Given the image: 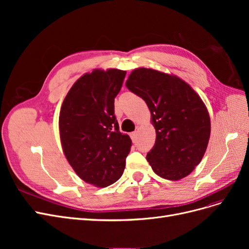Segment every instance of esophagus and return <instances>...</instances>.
<instances>
[{"label": "esophagus", "instance_id": "1", "mask_svg": "<svg viewBox=\"0 0 249 249\" xmlns=\"http://www.w3.org/2000/svg\"><path fill=\"white\" fill-rule=\"evenodd\" d=\"M130 136H131L132 140L135 142V141H136V139H137V132H136V131H135V132H132Z\"/></svg>", "mask_w": 249, "mask_h": 249}]
</instances>
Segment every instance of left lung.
Wrapping results in <instances>:
<instances>
[{"label":"left lung","mask_w":249,"mask_h":249,"mask_svg":"<svg viewBox=\"0 0 249 249\" xmlns=\"http://www.w3.org/2000/svg\"><path fill=\"white\" fill-rule=\"evenodd\" d=\"M144 100L156 129V142L146 159L158 176L178 180L201 161L208 146V110L194 90L176 76L150 69L133 71L125 82Z\"/></svg>","instance_id":"left-lung-1"}]
</instances>
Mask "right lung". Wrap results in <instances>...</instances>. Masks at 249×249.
I'll return each instance as SVG.
<instances>
[{
  "label": "right lung",
  "mask_w": 249,
  "mask_h": 249,
  "mask_svg": "<svg viewBox=\"0 0 249 249\" xmlns=\"http://www.w3.org/2000/svg\"><path fill=\"white\" fill-rule=\"evenodd\" d=\"M124 71L95 70L81 77L63 101L60 138L67 161L86 183L107 187L123 176L132 140L123 135L114 114V99Z\"/></svg>",
  "instance_id": "obj_1"
}]
</instances>
